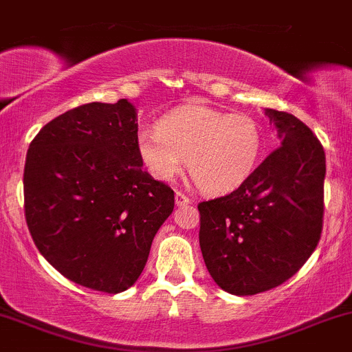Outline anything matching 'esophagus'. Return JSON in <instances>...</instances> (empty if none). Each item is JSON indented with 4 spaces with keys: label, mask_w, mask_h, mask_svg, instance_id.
Returning <instances> with one entry per match:
<instances>
[{
    "label": "esophagus",
    "mask_w": 352,
    "mask_h": 352,
    "mask_svg": "<svg viewBox=\"0 0 352 352\" xmlns=\"http://www.w3.org/2000/svg\"><path fill=\"white\" fill-rule=\"evenodd\" d=\"M190 202H192L190 197L184 194V192H180V190L175 192V204L177 206H187V204H190Z\"/></svg>",
    "instance_id": "obj_1"
}]
</instances>
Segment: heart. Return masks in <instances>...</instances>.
<instances>
[{"label": "heart", "mask_w": 352, "mask_h": 352, "mask_svg": "<svg viewBox=\"0 0 352 352\" xmlns=\"http://www.w3.org/2000/svg\"><path fill=\"white\" fill-rule=\"evenodd\" d=\"M136 148L157 180H173L187 160L192 179L202 190L226 194L256 168L263 129L250 114L188 104L162 118L157 129L140 131Z\"/></svg>", "instance_id": "heart-1"}]
</instances>
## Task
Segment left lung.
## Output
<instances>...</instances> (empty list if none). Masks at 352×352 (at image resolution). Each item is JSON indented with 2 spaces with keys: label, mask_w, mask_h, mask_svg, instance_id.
I'll return each mask as SVG.
<instances>
[{
  "label": "left lung",
  "mask_w": 352,
  "mask_h": 352,
  "mask_svg": "<svg viewBox=\"0 0 352 352\" xmlns=\"http://www.w3.org/2000/svg\"><path fill=\"white\" fill-rule=\"evenodd\" d=\"M265 114L278 131L280 146L236 190L197 206L206 266L232 295H256L287 282L322 232V143L294 114Z\"/></svg>",
  "instance_id": "obj_1"
}]
</instances>
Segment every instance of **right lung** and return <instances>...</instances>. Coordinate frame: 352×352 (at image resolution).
<instances>
[{
  "label": "right lung",
  "mask_w": 352,
  "mask_h": 352,
  "mask_svg": "<svg viewBox=\"0 0 352 352\" xmlns=\"http://www.w3.org/2000/svg\"><path fill=\"white\" fill-rule=\"evenodd\" d=\"M126 99L60 114L30 143L25 217L42 256L70 282L120 294L145 268L175 195L142 168Z\"/></svg>",
  "instance_id": "obj_1"
}]
</instances>
